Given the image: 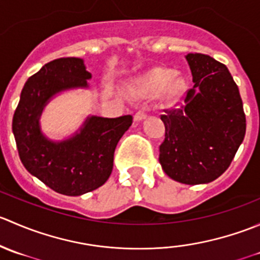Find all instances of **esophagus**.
<instances>
[{"mask_svg": "<svg viewBox=\"0 0 260 260\" xmlns=\"http://www.w3.org/2000/svg\"><path fill=\"white\" fill-rule=\"evenodd\" d=\"M146 115H147V114H146L145 109H140V111H138L137 113L135 114V120H136V122H140V120L145 119Z\"/></svg>", "mask_w": 260, "mask_h": 260, "instance_id": "esophagus-1", "label": "esophagus"}]
</instances>
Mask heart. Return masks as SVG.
Wrapping results in <instances>:
<instances>
[{
  "instance_id": "heart-1",
  "label": "heart",
  "mask_w": 260,
  "mask_h": 260,
  "mask_svg": "<svg viewBox=\"0 0 260 260\" xmlns=\"http://www.w3.org/2000/svg\"><path fill=\"white\" fill-rule=\"evenodd\" d=\"M172 77L171 70L153 69L133 84L131 93L136 96H149L166 90L171 98H179L185 91L186 83L182 78Z\"/></svg>"
}]
</instances>
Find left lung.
<instances>
[{"label": "left lung", "instance_id": "obj_1", "mask_svg": "<svg viewBox=\"0 0 260 260\" xmlns=\"http://www.w3.org/2000/svg\"><path fill=\"white\" fill-rule=\"evenodd\" d=\"M193 88L185 106L164 109L166 133L159 164L167 176L186 185L208 183L232 164L245 136L239 89L228 68L209 55H186Z\"/></svg>", "mask_w": 260, "mask_h": 260}]
</instances>
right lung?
<instances>
[{"instance_id":"obj_1","label":"right lung","mask_w":260,"mask_h":260,"mask_svg":"<svg viewBox=\"0 0 260 260\" xmlns=\"http://www.w3.org/2000/svg\"><path fill=\"white\" fill-rule=\"evenodd\" d=\"M91 74L79 57H60L28 78L12 119L18 156L25 169L56 192L80 196L104 185L113 170L117 143L133 122L132 115H91L79 132L54 141L40 129V115L60 91L88 88Z\"/></svg>"}]
</instances>
